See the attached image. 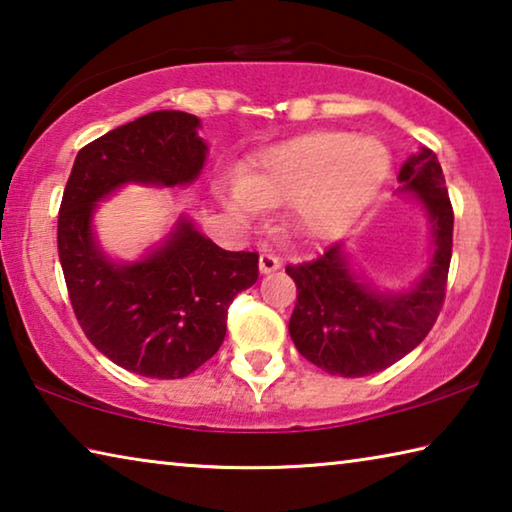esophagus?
Listing matches in <instances>:
<instances>
[{"label":"esophagus","instance_id":"1","mask_svg":"<svg viewBox=\"0 0 512 512\" xmlns=\"http://www.w3.org/2000/svg\"><path fill=\"white\" fill-rule=\"evenodd\" d=\"M280 266H282V262H280V257H277V255H273V253L259 255V271H262V273H273Z\"/></svg>","mask_w":512,"mask_h":512}]
</instances>
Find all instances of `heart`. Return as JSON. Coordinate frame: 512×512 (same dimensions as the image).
<instances>
[{"mask_svg":"<svg viewBox=\"0 0 512 512\" xmlns=\"http://www.w3.org/2000/svg\"><path fill=\"white\" fill-rule=\"evenodd\" d=\"M391 171V151L375 137L316 131L257 155L241 180L223 192L237 216L257 205L298 198V214L314 232H332L359 214Z\"/></svg>","mask_w":512,"mask_h":512,"instance_id":"obj_1","label":"heart"}]
</instances>
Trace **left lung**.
<instances>
[{
	"label": "left lung",
	"instance_id": "8db88e82",
	"mask_svg": "<svg viewBox=\"0 0 512 512\" xmlns=\"http://www.w3.org/2000/svg\"><path fill=\"white\" fill-rule=\"evenodd\" d=\"M397 180L404 192L418 194L433 232L431 264L415 289L377 293L350 271L341 244L287 266L298 289L289 334L302 357L329 375L366 377L393 366L424 341L443 309L454 210L436 153L411 155Z\"/></svg>",
	"mask_w": 512,
	"mask_h": 512
}]
</instances>
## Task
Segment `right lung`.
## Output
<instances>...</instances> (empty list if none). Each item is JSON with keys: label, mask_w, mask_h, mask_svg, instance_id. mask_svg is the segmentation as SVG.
Here are the masks:
<instances>
[{"label": "right lung", "mask_w": 512, "mask_h": 512, "mask_svg": "<svg viewBox=\"0 0 512 512\" xmlns=\"http://www.w3.org/2000/svg\"><path fill=\"white\" fill-rule=\"evenodd\" d=\"M201 121L149 112L76 155L58 212V257L69 302L90 343L117 366L180 379L214 357L228 307L259 275L257 253H230L180 219L167 241L135 264H115L92 232L97 201L126 183L187 185L203 169Z\"/></svg>", "instance_id": "right-lung-1"}]
</instances>
